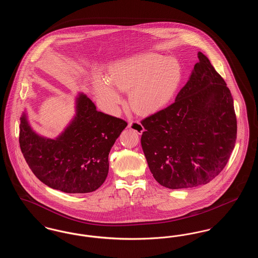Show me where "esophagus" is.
<instances>
[{
    "label": "esophagus",
    "instance_id": "1",
    "mask_svg": "<svg viewBox=\"0 0 258 258\" xmlns=\"http://www.w3.org/2000/svg\"><path fill=\"white\" fill-rule=\"evenodd\" d=\"M127 126H128L130 128H132V130L135 131L136 133H138L139 135H141V134L143 133V131H144L143 125H142L141 123H139V122H130Z\"/></svg>",
    "mask_w": 258,
    "mask_h": 258
}]
</instances>
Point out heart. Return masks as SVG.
<instances>
[{
	"label": "heart",
	"mask_w": 258,
	"mask_h": 258,
	"mask_svg": "<svg viewBox=\"0 0 258 258\" xmlns=\"http://www.w3.org/2000/svg\"><path fill=\"white\" fill-rule=\"evenodd\" d=\"M182 81V68L174 58L156 53L136 55L119 61L110 77H98L94 90L112 111L123 104L121 91H130V104L139 114L148 115L164 108L174 98Z\"/></svg>",
	"instance_id": "heart-1"
}]
</instances>
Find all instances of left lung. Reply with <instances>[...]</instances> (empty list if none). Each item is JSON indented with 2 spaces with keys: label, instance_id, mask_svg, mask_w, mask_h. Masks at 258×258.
Returning a JSON list of instances; mask_svg holds the SVG:
<instances>
[{
  "label": "left lung",
  "instance_id": "1",
  "mask_svg": "<svg viewBox=\"0 0 258 258\" xmlns=\"http://www.w3.org/2000/svg\"><path fill=\"white\" fill-rule=\"evenodd\" d=\"M197 57L175 102L141 122L149 168L171 189L208 184L226 165L237 137L231 93L208 58Z\"/></svg>",
  "mask_w": 258,
  "mask_h": 258
}]
</instances>
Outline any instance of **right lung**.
Segmentation results:
<instances>
[{
	"label": "right lung",
	"mask_w": 258,
	"mask_h": 258,
	"mask_svg": "<svg viewBox=\"0 0 258 258\" xmlns=\"http://www.w3.org/2000/svg\"><path fill=\"white\" fill-rule=\"evenodd\" d=\"M20 120L19 144L29 167L43 184L67 194L92 192L104 183L111 148L127 125L97 110L83 93L75 98L74 118L54 139L37 135L26 111Z\"/></svg>",
	"instance_id": "obj_1"
}]
</instances>
